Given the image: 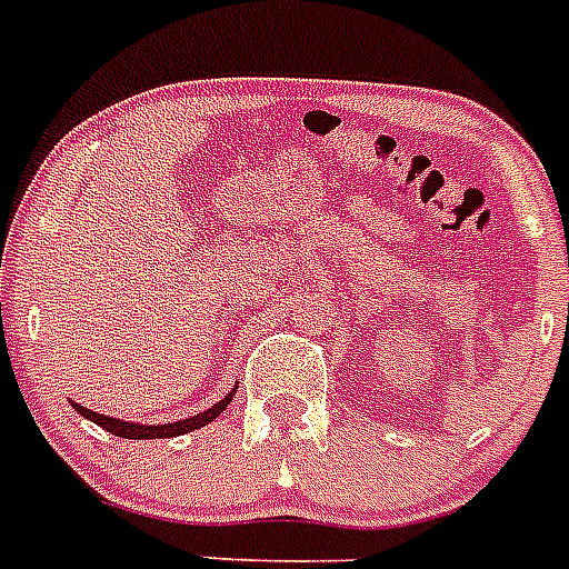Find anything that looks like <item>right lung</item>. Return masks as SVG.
<instances>
[{
    "label": "right lung",
    "mask_w": 569,
    "mask_h": 569,
    "mask_svg": "<svg viewBox=\"0 0 569 569\" xmlns=\"http://www.w3.org/2000/svg\"><path fill=\"white\" fill-rule=\"evenodd\" d=\"M236 387L239 385H233V390H230L222 401H216L213 407H208L204 413L188 416V419H179V421H168V425H139V421H124V419H113V416L97 413V410H88V407L77 405V401H70V405L77 407V413H82L84 419H90L93 425L108 430V433L119 436V439H173V436H184L190 433V430H199V427H204L208 421H213L216 416H222V410H228L230 399H233Z\"/></svg>",
    "instance_id": "1"
}]
</instances>
